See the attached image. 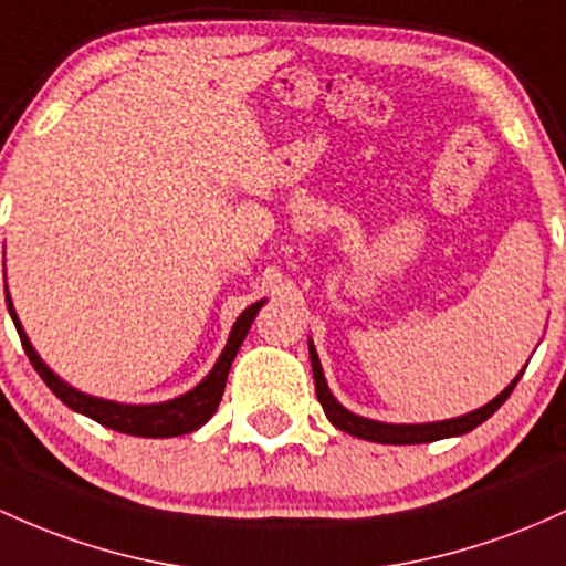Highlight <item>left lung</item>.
I'll use <instances>...</instances> for the list:
<instances>
[{"label": "left lung", "mask_w": 566, "mask_h": 566, "mask_svg": "<svg viewBox=\"0 0 566 566\" xmlns=\"http://www.w3.org/2000/svg\"><path fill=\"white\" fill-rule=\"evenodd\" d=\"M308 354H312V370H314V387H316V397H319L322 408H325V416L331 419L333 427L338 430L354 434V438H363V440H374V443H392V446H413V443H432V440H443V438H459V434L475 430L478 424L492 416L502 402L507 400L513 392V387L518 384V378L524 376L521 370L518 376L502 389L494 400H489L486 406L475 408V411L464 413V416H454V419H443V421H427V424H389V421H376V419H365V416L352 413L349 408L340 406L335 400L331 387L325 381V370H322L319 363V354L314 349V340L308 338Z\"/></svg>", "instance_id": "1"}]
</instances>
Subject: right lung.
Segmentation results:
<instances>
[{
  "label": "right lung",
  "instance_id": "add662e5",
  "mask_svg": "<svg viewBox=\"0 0 566 566\" xmlns=\"http://www.w3.org/2000/svg\"><path fill=\"white\" fill-rule=\"evenodd\" d=\"M4 297H8V312L12 316V322H15V331L21 335L23 352H27V357L31 359L36 374L42 376V381L51 387V392L59 397L64 406H70L72 411L88 416V419L109 427V430H117L123 434H136V438H174V434L198 430V427H203L209 419H212L217 406H220L222 400V392H226L228 370H231L235 352H239V346L244 344L254 316H258V312L265 303V301L252 303V306H247L244 312L239 314V319H235L231 327V335H228L226 349H222L220 357H217L214 368L209 370V374L203 376V381L196 384L190 392L174 397V400L132 406V402L104 400V397L80 392V389H74L72 384H66L59 374H53V370L45 365V359H42L34 346H31L29 335L23 331L21 319H18L15 314V306H12L8 284H4Z\"/></svg>",
  "mask_w": 566,
  "mask_h": 566
}]
</instances>
